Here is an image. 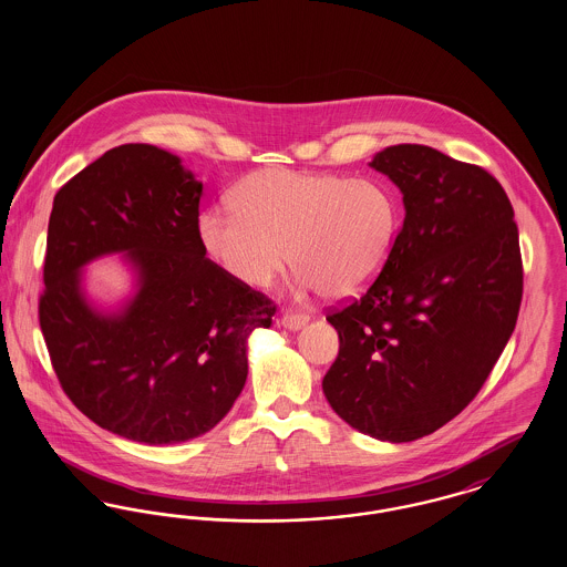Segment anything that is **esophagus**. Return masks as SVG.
Wrapping results in <instances>:
<instances>
[{"label":"esophagus","instance_id":"esophagus-1","mask_svg":"<svg viewBox=\"0 0 567 567\" xmlns=\"http://www.w3.org/2000/svg\"><path fill=\"white\" fill-rule=\"evenodd\" d=\"M308 321H310V319H308L306 315H297V312H285V315H282V319H280V324H282L285 329L297 331V329H301V327L308 323Z\"/></svg>","mask_w":567,"mask_h":567}]
</instances>
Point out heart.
I'll list each match as a JSON object with an SVG mask.
<instances>
[{
	"label": "heart",
	"instance_id": "1",
	"mask_svg": "<svg viewBox=\"0 0 567 567\" xmlns=\"http://www.w3.org/2000/svg\"><path fill=\"white\" fill-rule=\"evenodd\" d=\"M197 220L199 240L246 287H268L287 266L301 291L331 299L361 293L386 266L400 231V204L386 185L338 174L259 169ZM290 255H286V250Z\"/></svg>",
	"mask_w": 567,
	"mask_h": 567
}]
</instances>
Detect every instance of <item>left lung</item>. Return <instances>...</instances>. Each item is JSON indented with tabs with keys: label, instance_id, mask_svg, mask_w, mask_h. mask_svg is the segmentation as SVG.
<instances>
[{
	"label": "left lung",
	"instance_id": "obj_1",
	"mask_svg": "<svg viewBox=\"0 0 567 567\" xmlns=\"http://www.w3.org/2000/svg\"><path fill=\"white\" fill-rule=\"evenodd\" d=\"M405 218L374 285L327 321L340 352L329 405L357 432L412 442L470 404L513 336L523 264L506 190L478 165L398 144L370 162Z\"/></svg>",
	"mask_w": 567,
	"mask_h": 567
}]
</instances>
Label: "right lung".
Here are the masks:
<instances>
[{
    "instance_id": "obj_1",
    "label": "right lung",
    "mask_w": 567,
    "mask_h": 567,
    "mask_svg": "<svg viewBox=\"0 0 567 567\" xmlns=\"http://www.w3.org/2000/svg\"><path fill=\"white\" fill-rule=\"evenodd\" d=\"M204 185L181 157L123 144L56 190L40 327L65 395L121 437L163 446L210 432L243 393L248 336L276 306L206 257ZM123 254L135 293L116 309L83 289V268Z\"/></svg>"
}]
</instances>
